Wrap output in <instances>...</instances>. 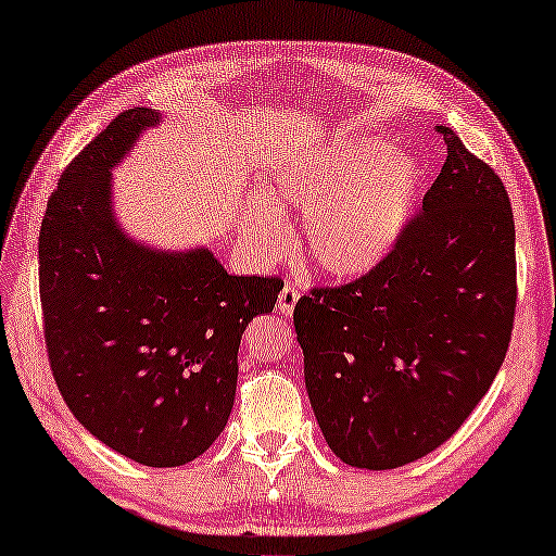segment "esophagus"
<instances>
[{
    "mask_svg": "<svg viewBox=\"0 0 556 556\" xmlns=\"http://www.w3.org/2000/svg\"><path fill=\"white\" fill-rule=\"evenodd\" d=\"M298 300H300V290L292 288V286H286L278 295V312L286 314V317H290L292 309H295V305H298Z\"/></svg>",
    "mask_w": 556,
    "mask_h": 556,
    "instance_id": "obj_1",
    "label": "esophagus"
}]
</instances>
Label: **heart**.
Listing matches in <instances>:
<instances>
[{
    "label": "heart",
    "mask_w": 556,
    "mask_h": 556,
    "mask_svg": "<svg viewBox=\"0 0 556 556\" xmlns=\"http://www.w3.org/2000/svg\"><path fill=\"white\" fill-rule=\"evenodd\" d=\"M392 152L380 138H353L286 172L270 205L242 213V232L266 256H280L290 244L280 213L300 211L312 264L331 278L365 276L400 242L424 186V164Z\"/></svg>",
    "instance_id": "b5f03b06"
}]
</instances>
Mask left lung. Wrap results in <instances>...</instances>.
I'll return each instance as SVG.
<instances>
[{"label": "left lung", "mask_w": 556, "mask_h": 556, "mask_svg": "<svg viewBox=\"0 0 556 556\" xmlns=\"http://www.w3.org/2000/svg\"><path fill=\"white\" fill-rule=\"evenodd\" d=\"M441 174L370 274L295 305L305 384L333 455L394 469L433 453L506 358L516 225L504 184L450 128Z\"/></svg>", "instance_id": "1"}]
</instances>
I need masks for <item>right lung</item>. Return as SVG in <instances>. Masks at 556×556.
<instances>
[{"label": "right lung", "instance_id": "obj_1", "mask_svg": "<svg viewBox=\"0 0 556 556\" xmlns=\"http://www.w3.org/2000/svg\"><path fill=\"white\" fill-rule=\"evenodd\" d=\"M156 123L152 109L123 111L72 160L40 225L38 280L70 412L115 453L179 467L227 426L239 341L274 312L282 280L229 276L205 247L160 251L125 235L111 169Z\"/></svg>", "mask_w": 556, "mask_h": 556}]
</instances>
